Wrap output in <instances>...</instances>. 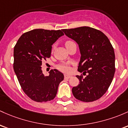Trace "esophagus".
<instances>
[{"instance_id":"esophagus-1","label":"esophagus","mask_w":128,"mask_h":128,"mask_svg":"<svg viewBox=\"0 0 128 128\" xmlns=\"http://www.w3.org/2000/svg\"><path fill=\"white\" fill-rule=\"evenodd\" d=\"M72 78V76L70 75H66L65 76H64V78H65L66 80H68L69 79V78Z\"/></svg>"}]
</instances>
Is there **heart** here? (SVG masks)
I'll return each instance as SVG.
<instances>
[{
    "instance_id": "heart-1",
    "label": "heart",
    "mask_w": 128,
    "mask_h": 128,
    "mask_svg": "<svg viewBox=\"0 0 128 128\" xmlns=\"http://www.w3.org/2000/svg\"><path fill=\"white\" fill-rule=\"evenodd\" d=\"M72 43H73V42L70 41V40H67V41L66 42V43H65L66 47H67L68 45H70ZM58 68L59 70H60L61 71H62V72H66V73L70 72L71 70L70 67L67 64H59V65L58 66Z\"/></svg>"
}]
</instances>
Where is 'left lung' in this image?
Returning a JSON list of instances; mask_svg holds the SVG:
<instances>
[{"mask_svg":"<svg viewBox=\"0 0 128 128\" xmlns=\"http://www.w3.org/2000/svg\"><path fill=\"white\" fill-rule=\"evenodd\" d=\"M62 32L78 44L81 58L78 70L83 75L88 74L85 78L76 76L80 83L72 88L73 95L84 102L97 100L108 90L116 71L114 50L110 40L103 32L89 26Z\"/></svg>","mask_w":128,"mask_h":128,"instance_id":"obj_1","label":"left lung"}]
</instances>
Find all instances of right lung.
I'll return each mask as SVG.
<instances>
[{
	"mask_svg": "<svg viewBox=\"0 0 128 128\" xmlns=\"http://www.w3.org/2000/svg\"><path fill=\"white\" fill-rule=\"evenodd\" d=\"M64 35L62 30L34 29L24 33L14 48L13 68L25 94L36 102L54 99L64 75L56 69L48 76L42 71V62L51 56L52 46Z\"/></svg>",
	"mask_w": 128,
	"mask_h": 128,
	"instance_id": "obj_1",
	"label": "right lung"
}]
</instances>
